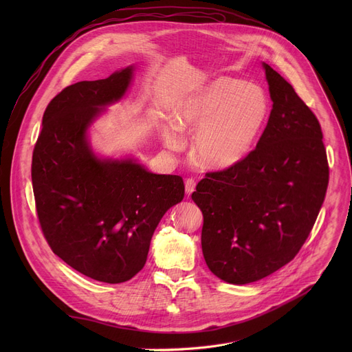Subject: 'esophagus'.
<instances>
[{"label":"esophagus","mask_w":352,"mask_h":352,"mask_svg":"<svg viewBox=\"0 0 352 352\" xmlns=\"http://www.w3.org/2000/svg\"><path fill=\"white\" fill-rule=\"evenodd\" d=\"M195 186H197L195 179L187 178V179H186V194H187V195H191V194L194 192V190H195Z\"/></svg>","instance_id":"34e87169"}]
</instances>
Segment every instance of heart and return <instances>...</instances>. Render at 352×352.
<instances>
[{"instance_id": "1", "label": "heart", "mask_w": 352, "mask_h": 352, "mask_svg": "<svg viewBox=\"0 0 352 352\" xmlns=\"http://www.w3.org/2000/svg\"><path fill=\"white\" fill-rule=\"evenodd\" d=\"M271 102L267 91L241 78L218 77L191 92L177 107L165 144L182 148L184 134H195L194 153L201 164L224 170L241 162L268 124Z\"/></svg>"}]
</instances>
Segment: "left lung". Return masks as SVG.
<instances>
[{
	"label": "left lung",
	"mask_w": 352,
	"mask_h": 352,
	"mask_svg": "<svg viewBox=\"0 0 352 352\" xmlns=\"http://www.w3.org/2000/svg\"><path fill=\"white\" fill-rule=\"evenodd\" d=\"M272 109L241 162L207 173L192 199L202 211L201 245L211 272L250 284L280 270L308 238L328 187L321 125L292 85L264 64Z\"/></svg>",
	"instance_id": "8db88e82"
}]
</instances>
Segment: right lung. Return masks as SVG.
<instances>
[{
    "label": "right lung",
    "instance_id": "1",
    "mask_svg": "<svg viewBox=\"0 0 352 352\" xmlns=\"http://www.w3.org/2000/svg\"><path fill=\"white\" fill-rule=\"evenodd\" d=\"M133 67L64 88L45 108L32 153L36 215L52 252L92 280L120 284L146 261L162 215L184 198L179 175L148 173L131 158L101 160L87 129L118 101Z\"/></svg>",
    "mask_w": 352,
    "mask_h": 352
}]
</instances>
